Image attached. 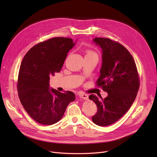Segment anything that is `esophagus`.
Masks as SVG:
<instances>
[{
  "label": "esophagus",
  "mask_w": 157,
  "mask_h": 157,
  "mask_svg": "<svg viewBox=\"0 0 157 157\" xmlns=\"http://www.w3.org/2000/svg\"><path fill=\"white\" fill-rule=\"evenodd\" d=\"M79 96H80V98L85 99V100H87V99H88V95L86 94H84V93H80L79 94Z\"/></svg>",
  "instance_id": "34e87169"
}]
</instances>
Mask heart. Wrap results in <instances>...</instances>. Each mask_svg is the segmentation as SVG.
Segmentation results:
<instances>
[{
  "instance_id": "b5f03b06",
  "label": "heart",
  "mask_w": 157,
  "mask_h": 157,
  "mask_svg": "<svg viewBox=\"0 0 157 157\" xmlns=\"http://www.w3.org/2000/svg\"><path fill=\"white\" fill-rule=\"evenodd\" d=\"M98 56L96 52L91 50H87L85 52V56Z\"/></svg>"
}]
</instances>
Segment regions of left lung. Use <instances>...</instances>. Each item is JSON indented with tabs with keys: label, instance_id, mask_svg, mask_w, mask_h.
Returning <instances> with one entry per match:
<instances>
[{
	"label": "left lung",
	"instance_id": "8db88e82",
	"mask_svg": "<svg viewBox=\"0 0 157 157\" xmlns=\"http://www.w3.org/2000/svg\"><path fill=\"white\" fill-rule=\"evenodd\" d=\"M102 50V66L97 86L108 93L103 99L90 95L98 111L92 117L95 124L106 126L117 122L134 103L140 88V77L135 61L124 46L108 38H95Z\"/></svg>",
	"mask_w": 157,
	"mask_h": 157
}]
</instances>
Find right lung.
<instances>
[{
    "label": "right lung",
    "mask_w": 157,
    "mask_h": 157,
    "mask_svg": "<svg viewBox=\"0 0 157 157\" xmlns=\"http://www.w3.org/2000/svg\"><path fill=\"white\" fill-rule=\"evenodd\" d=\"M74 45L69 38H52L32 47L21 61L18 96L29 115L41 124L51 125L60 121L69 104L75 99L72 92L61 93L49 88L50 77L61 71Z\"/></svg>",
    "instance_id": "1"
}]
</instances>
